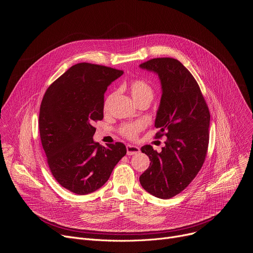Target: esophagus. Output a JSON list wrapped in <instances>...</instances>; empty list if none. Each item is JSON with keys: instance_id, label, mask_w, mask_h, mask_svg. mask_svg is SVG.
<instances>
[{"instance_id": "34e87169", "label": "esophagus", "mask_w": 253, "mask_h": 253, "mask_svg": "<svg viewBox=\"0 0 253 253\" xmlns=\"http://www.w3.org/2000/svg\"><path fill=\"white\" fill-rule=\"evenodd\" d=\"M126 149H127L128 155H136L140 152V148L137 146H134V145H127Z\"/></svg>"}]
</instances>
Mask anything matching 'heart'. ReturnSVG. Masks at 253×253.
<instances>
[{"label": "heart", "instance_id": "1", "mask_svg": "<svg viewBox=\"0 0 253 253\" xmlns=\"http://www.w3.org/2000/svg\"><path fill=\"white\" fill-rule=\"evenodd\" d=\"M128 89L131 93L132 98L134 99V101L137 103L139 101L142 100H148V101H152L153 96H154V89L153 87L146 81L141 80V79H135L132 80L129 85H128ZM115 93H111L107 96V98L104 101V111H107L109 109V106L111 101L114 98ZM145 128V123L142 121H138V122H134V123H126L123 124L120 129L119 132L121 133V135H123L124 137H126L127 139L130 140H134L137 138L138 134Z\"/></svg>", "mask_w": 253, "mask_h": 253}]
</instances>
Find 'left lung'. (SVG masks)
Instances as JSON below:
<instances>
[{"instance_id": "obj_1", "label": "left lung", "mask_w": 253, "mask_h": 253, "mask_svg": "<svg viewBox=\"0 0 253 253\" xmlns=\"http://www.w3.org/2000/svg\"><path fill=\"white\" fill-rule=\"evenodd\" d=\"M140 68L156 73L162 95L155 119L156 137H167L158 153L151 145L141 151L151 163L139 181L148 193L169 199L183 191L201 169L209 143L210 113L190 72L173 58H155Z\"/></svg>"}]
</instances>
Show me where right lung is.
I'll list each match as a JSON object with an SVG mask.
<instances>
[{
  "label": "right lung",
  "instance_id": "right-lung-1",
  "mask_svg": "<svg viewBox=\"0 0 253 253\" xmlns=\"http://www.w3.org/2000/svg\"><path fill=\"white\" fill-rule=\"evenodd\" d=\"M123 71L90 63L72 66L47 89L39 130L52 175L71 192L85 195L102 187L126 155L121 142L107 147L93 140L102 120L104 93Z\"/></svg>",
  "mask_w": 253,
  "mask_h": 253
}]
</instances>
